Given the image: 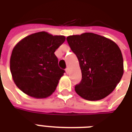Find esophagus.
Instances as JSON below:
<instances>
[{"label": "esophagus", "mask_w": 132, "mask_h": 132, "mask_svg": "<svg viewBox=\"0 0 132 132\" xmlns=\"http://www.w3.org/2000/svg\"><path fill=\"white\" fill-rule=\"evenodd\" d=\"M65 70H66V72L67 73V74L69 73V69H68V68H66V69H65Z\"/></svg>", "instance_id": "1"}]
</instances>
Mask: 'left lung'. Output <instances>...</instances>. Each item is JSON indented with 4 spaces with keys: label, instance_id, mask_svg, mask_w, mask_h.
Segmentation results:
<instances>
[{
    "label": "left lung",
    "instance_id": "obj_1",
    "mask_svg": "<svg viewBox=\"0 0 132 132\" xmlns=\"http://www.w3.org/2000/svg\"><path fill=\"white\" fill-rule=\"evenodd\" d=\"M79 62L82 79L75 92L88 101H98L110 94L123 75V59L115 42L92 33L66 38Z\"/></svg>",
    "mask_w": 132,
    "mask_h": 132
}]
</instances>
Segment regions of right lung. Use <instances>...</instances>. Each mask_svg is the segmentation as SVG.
<instances>
[{
  "label": "right lung",
  "mask_w": 132,
  "mask_h": 132,
  "mask_svg": "<svg viewBox=\"0 0 132 132\" xmlns=\"http://www.w3.org/2000/svg\"><path fill=\"white\" fill-rule=\"evenodd\" d=\"M66 40L44 31L23 38L13 48L10 70L13 81L24 93L34 98L49 96L65 70L58 66L55 51Z\"/></svg>",
  "instance_id": "1"
}]
</instances>
